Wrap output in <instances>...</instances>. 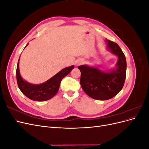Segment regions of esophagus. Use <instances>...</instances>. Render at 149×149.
I'll use <instances>...</instances> for the list:
<instances>
[{"mask_svg":"<svg viewBox=\"0 0 149 149\" xmlns=\"http://www.w3.org/2000/svg\"><path fill=\"white\" fill-rule=\"evenodd\" d=\"M83 61H79L78 63H77V65H80V64H81V63H83Z\"/></svg>","mask_w":149,"mask_h":149,"instance_id":"34e87169","label":"esophagus"}]
</instances>
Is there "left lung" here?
I'll return each instance as SVG.
<instances>
[{
  "label": "left lung",
  "instance_id": "8db88e82",
  "mask_svg": "<svg viewBox=\"0 0 149 149\" xmlns=\"http://www.w3.org/2000/svg\"><path fill=\"white\" fill-rule=\"evenodd\" d=\"M107 48L118 56L116 68L108 72L96 67L81 65L80 84L83 91L91 98L107 100L116 96L123 89L126 77L125 56L118 44L106 39Z\"/></svg>",
  "mask_w": 149,
  "mask_h": 149
}]
</instances>
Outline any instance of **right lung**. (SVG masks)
<instances>
[{
  "mask_svg": "<svg viewBox=\"0 0 149 149\" xmlns=\"http://www.w3.org/2000/svg\"><path fill=\"white\" fill-rule=\"evenodd\" d=\"M29 43L25 46H27ZM20 59V58H19ZM74 68V65L65 68L43 83L33 84L26 81L20 74L19 60L17 66V81L22 93L30 100L36 101H45L50 100L58 93L62 79Z\"/></svg>",
  "mask_w": 149,
  "mask_h": 149,
  "instance_id": "1",
  "label": "right lung"
}]
</instances>
